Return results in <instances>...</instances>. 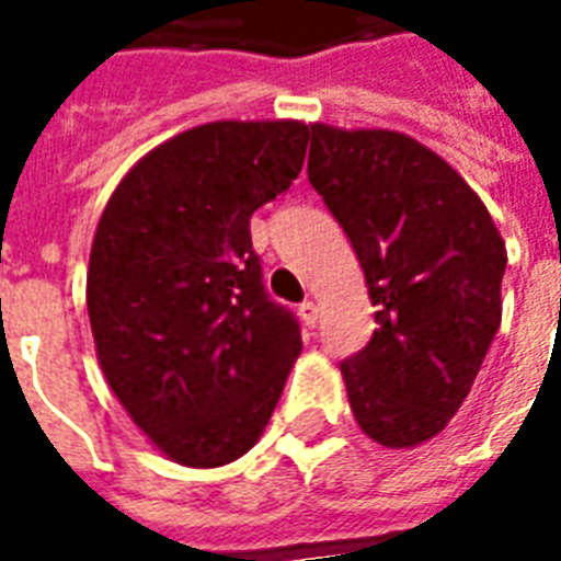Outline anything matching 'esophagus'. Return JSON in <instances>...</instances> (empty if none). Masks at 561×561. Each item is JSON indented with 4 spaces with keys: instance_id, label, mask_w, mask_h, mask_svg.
Instances as JSON below:
<instances>
[{
    "instance_id": "1",
    "label": "esophagus",
    "mask_w": 561,
    "mask_h": 561,
    "mask_svg": "<svg viewBox=\"0 0 561 561\" xmlns=\"http://www.w3.org/2000/svg\"><path fill=\"white\" fill-rule=\"evenodd\" d=\"M300 318H304L306 328H316V324H318V304H312V300L300 304Z\"/></svg>"
}]
</instances>
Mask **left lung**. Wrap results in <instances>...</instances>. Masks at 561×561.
I'll return each instance as SVG.
<instances>
[{"mask_svg":"<svg viewBox=\"0 0 561 561\" xmlns=\"http://www.w3.org/2000/svg\"><path fill=\"white\" fill-rule=\"evenodd\" d=\"M309 183L376 306L373 340L342 364L354 421L378 445H423L469 397L502 324L505 240L442 156L390 128L316 123Z\"/></svg>","mask_w":561,"mask_h":561,"instance_id":"obj_1","label":"left lung"}]
</instances>
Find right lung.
Wrapping results in <instances>:
<instances>
[{"instance_id": "obj_1", "label": "right lung", "mask_w": 561, "mask_h": 561, "mask_svg": "<svg viewBox=\"0 0 561 561\" xmlns=\"http://www.w3.org/2000/svg\"><path fill=\"white\" fill-rule=\"evenodd\" d=\"M297 119L188 128L123 176L87 270L95 354L128 417L180 466L255 445L304 348L261 282L249 219L304 168Z\"/></svg>"}]
</instances>
